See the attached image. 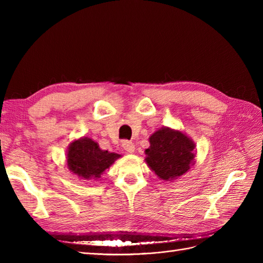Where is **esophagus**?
Returning <instances> with one entry per match:
<instances>
[{"mask_svg": "<svg viewBox=\"0 0 263 263\" xmlns=\"http://www.w3.org/2000/svg\"><path fill=\"white\" fill-rule=\"evenodd\" d=\"M122 147H123V149L125 150V152L130 153V154L135 153V150H136V146H135V143L131 142V141H127V140L123 141V143H122Z\"/></svg>", "mask_w": 263, "mask_h": 263, "instance_id": "34e87169", "label": "esophagus"}]
</instances>
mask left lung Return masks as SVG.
I'll return each instance as SVG.
<instances>
[{"label": "left lung", "mask_w": 263, "mask_h": 263, "mask_svg": "<svg viewBox=\"0 0 263 263\" xmlns=\"http://www.w3.org/2000/svg\"><path fill=\"white\" fill-rule=\"evenodd\" d=\"M146 163L160 180L172 181L190 170L194 163V142L183 132L161 127L149 138Z\"/></svg>", "instance_id": "1"}]
</instances>
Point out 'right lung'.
<instances>
[{
	"mask_svg": "<svg viewBox=\"0 0 263 263\" xmlns=\"http://www.w3.org/2000/svg\"><path fill=\"white\" fill-rule=\"evenodd\" d=\"M121 156L102 150L90 138H80L70 143L66 154L69 170L82 180H98Z\"/></svg>",
	"mask_w": 263,
	"mask_h": 263,
	"instance_id": "obj_1",
	"label": "right lung"
}]
</instances>
